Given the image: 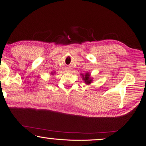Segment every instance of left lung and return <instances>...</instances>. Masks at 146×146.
<instances>
[{
  "mask_svg": "<svg viewBox=\"0 0 146 146\" xmlns=\"http://www.w3.org/2000/svg\"><path fill=\"white\" fill-rule=\"evenodd\" d=\"M82 79L84 81V82H86V83L87 84H90L91 82H92V79H90V75L88 74V73H86V74H85V76L84 77V75L82 76Z\"/></svg>",
  "mask_w": 146,
  "mask_h": 146,
  "instance_id": "8db88e82",
  "label": "left lung"
}]
</instances>
